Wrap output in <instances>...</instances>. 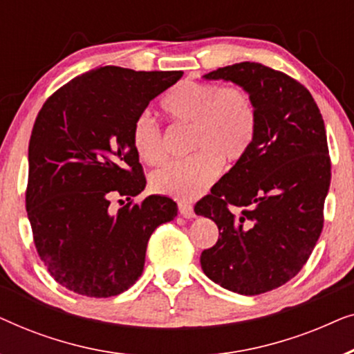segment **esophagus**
<instances>
[{"instance_id":"1","label":"esophagus","mask_w":354,"mask_h":354,"mask_svg":"<svg viewBox=\"0 0 354 354\" xmlns=\"http://www.w3.org/2000/svg\"><path fill=\"white\" fill-rule=\"evenodd\" d=\"M178 212H180V216L187 217V219L195 217V211H193L192 205H178Z\"/></svg>"}]
</instances>
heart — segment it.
I'll list each match as a JSON object with an SVG mask.
<instances>
[{
	"label": "heart",
	"mask_w": 354,
	"mask_h": 354,
	"mask_svg": "<svg viewBox=\"0 0 354 354\" xmlns=\"http://www.w3.org/2000/svg\"><path fill=\"white\" fill-rule=\"evenodd\" d=\"M161 108L174 124L190 125L188 149L195 153L154 172L151 187L183 201L200 196L216 180L221 162H239L251 148L258 127L254 100L243 86L222 88L185 80L167 91ZM132 143L138 158L149 166L166 159L161 129L148 114L135 119Z\"/></svg>",
	"instance_id": "1"
}]
</instances>
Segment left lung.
Segmentation results:
<instances>
[{
  "instance_id": "left-lung-1",
  "label": "left lung",
  "mask_w": 354,
  "mask_h": 354,
  "mask_svg": "<svg viewBox=\"0 0 354 354\" xmlns=\"http://www.w3.org/2000/svg\"><path fill=\"white\" fill-rule=\"evenodd\" d=\"M203 79L248 90L258 127L248 153L196 203V214L219 229L201 269L234 293H266L301 270L322 232L330 158L321 111L299 82L259 62L219 67ZM230 204L244 211L235 216Z\"/></svg>"
}]
</instances>
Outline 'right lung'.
<instances>
[{
    "instance_id": "1",
    "label": "right lung",
    "mask_w": 354,
    "mask_h": 354,
    "mask_svg": "<svg viewBox=\"0 0 354 354\" xmlns=\"http://www.w3.org/2000/svg\"><path fill=\"white\" fill-rule=\"evenodd\" d=\"M183 75L104 66L61 86L43 104L28 143L27 216L33 241L57 283L85 297L125 292L143 272L148 240L177 216L171 198L149 195L132 143L149 101Z\"/></svg>"
}]
</instances>
